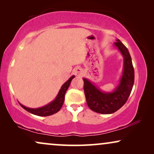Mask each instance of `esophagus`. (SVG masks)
<instances>
[{"label":"esophagus","instance_id":"esophagus-1","mask_svg":"<svg viewBox=\"0 0 154 154\" xmlns=\"http://www.w3.org/2000/svg\"><path fill=\"white\" fill-rule=\"evenodd\" d=\"M74 73H75V75H79L82 73V69L81 68H79V67H78V68H76L74 70Z\"/></svg>","mask_w":154,"mask_h":154}]
</instances>
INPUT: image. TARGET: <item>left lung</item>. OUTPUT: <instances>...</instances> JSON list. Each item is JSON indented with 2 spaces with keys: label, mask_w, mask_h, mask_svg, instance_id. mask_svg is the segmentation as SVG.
I'll use <instances>...</instances> for the list:
<instances>
[{
  "label": "left lung",
  "mask_w": 154,
  "mask_h": 154,
  "mask_svg": "<svg viewBox=\"0 0 154 154\" xmlns=\"http://www.w3.org/2000/svg\"><path fill=\"white\" fill-rule=\"evenodd\" d=\"M113 45L123 57L122 75L114 89L104 91L89 79L83 78L88 106L94 112L102 114H111L121 109L127 102L134 85V68L128 48L118 38Z\"/></svg>",
  "instance_id": "left-lung-1"
}]
</instances>
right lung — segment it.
<instances>
[{
  "mask_svg": "<svg viewBox=\"0 0 154 154\" xmlns=\"http://www.w3.org/2000/svg\"><path fill=\"white\" fill-rule=\"evenodd\" d=\"M74 78L75 75H72V76L69 78V79L67 80L62 85L58 94H57L56 97L52 102L48 103V104L45 105V106L39 107V108L33 109L25 106L21 104V103H20V104L23 109H24L28 112L32 113V114L38 116H50L54 114V113H56L62 108L64 102L65 94H66V90H68L69 85H70L71 81Z\"/></svg>",
  "mask_w": 154,
  "mask_h": 154,
  "instance_id": "1",
  "label": "right lung"
}]
</instances>
